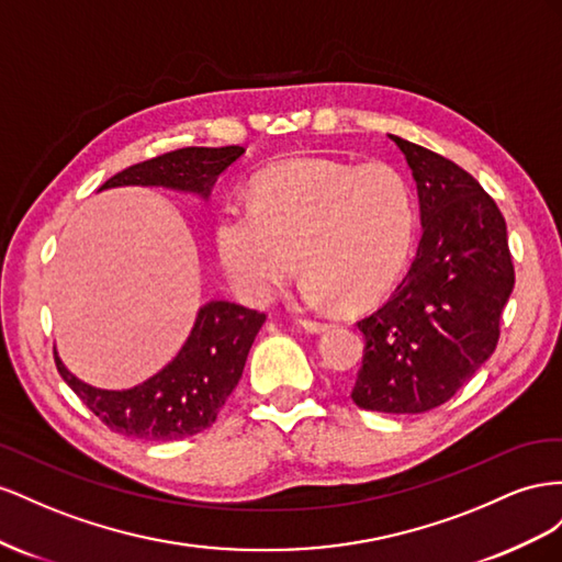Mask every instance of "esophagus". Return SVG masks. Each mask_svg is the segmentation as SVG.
I'll use <instances>...</instances> for the list:
<instances>
[{"label":"esophagus","instance_id":"esophagus-1","mask_svg":"<svg viewBox=\"0 0 562 562\" xmlns=\"http://www.w3.org/2000/svg\"><path fill=\"white\" fill-rule=\"evenodd\" d=\"M301 327L306 329V331H311V334H323V331H327L329 329V325L327 323H319V319H301Z\"/></svg>","mask_w":562,"mask_h":562}]
</instances>
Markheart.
Returning a JSON list of instances; mask_svg holds the SVG:
<instances>
[{
  "label": "heart",
  "instance_id": "b5f03b06",
  "mask_svg": "<svg viewBox=\"0 0 562 562\" xmlns=\"http://www.w3.org/2000/svg\"><path fill=\"white\" fill-rule=\"evenodd\" d=\"M414 233L409 188L386 165L294 159L251 186V204L226 206L214 245L237 296L266 306L301 261V301L367 308L407 261Z\"/></svg>",
  "mask_w": 562,
  "mask_h": 562
}]
</instances>
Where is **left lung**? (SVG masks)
<instances>
[{"label": "left lung", "instance_id": "1", "mask_svg": "<svg viewBox=\"0 0 562 562\" xmlns=\"http://www.w3.org/2000/svg\"><path fill=\"white\" fill-rule=\"evenodd\" d=\"M419 195L424 235L393 296L358 323L364 358L352 403L422 414L447 403L499 341L516 284L506 221L469 171L400 136Z\"/></svg>", "mask_w": 562, "mask_h": 562}]
</instances>
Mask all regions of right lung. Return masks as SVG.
Masks as SVG:
<instances>
[{
    "label": "right lung",
    "instance_id": "1",
    "mask_svg": "<svg viewBox=\"0 0 562 562\" xmlns=\"http://www.w3.org/2000/svg\"><path fill=\"white\" fill-rule=\"evenodd\" d=\"M245 148H181L134 165L99 190L143 186L188 192L210 200L218 176ZM266 315L231 301H210L198 311L186 344L162 370L124 391L95 389L77 379L54 350L63 381L99 419L120 436L138 440H181L210 428L243 379L249 348Z\"/></svg>",
    "mask_w": 562,
    "mask_h": 562
}]
</instances>
